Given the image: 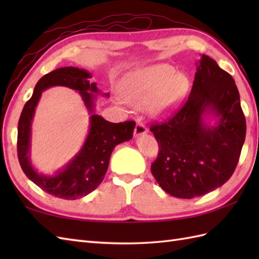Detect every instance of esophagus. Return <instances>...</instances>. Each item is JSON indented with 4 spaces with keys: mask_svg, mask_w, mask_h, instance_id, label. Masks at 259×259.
<instances>
[{
    "mask_svg": "<svg viewBox=\"0 0 259 259\" xmlns=\"http://www.w3.org/2000/svg\"><path fill=\"white\" fill-rule=\"evenodd\" d=\"M148 133V130L146 128V125L144 123H137L136 124V128H135V136L136 137H140V136H144Z\"/></svg>",
    "mask_w": 259,
    "mask_h": 259,
    "instance_id": "obj_1",
    "label": "esophagus"
}]
</instances>
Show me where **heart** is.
<instances>
[{"label":"heart","mask_w":259,"mask_h":259,"mask_svg":"<svg viewBox=\"0 0 259 259\" xmlns=\"http://www.w3.org/2000/svg\"><path fill=\"white\" fill-rule=\"evenodd\" d=\"M188 88L189 80L186 74L177 73L171 65L163 63L130 71L119 83L120 95L126 102L138 108L149 104L151 114L157 118L172 113ZM124 102L118 100L120 104H124Z\"/></svg>","instance_id":"heart-1"}]
</instances>
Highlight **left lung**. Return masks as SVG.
Listing matches in <instances>:
<instances>
[{"label":"left lung","instance_id":"left-lung-1","mask_svg":"<svg viewBox=\"0 0 259 259\" xmlns=\"http://www.w3.org/2000/svg\"><path fill=\"white\" fill-rule=\"evenodd\" d=\"M185 106L150 128L159 145L151 172L169 195L191 199L232 177L245 142L246 120L233 76L206 54Z\"/></svg>","mask_w":259,"mask_h":259}]
</instances>
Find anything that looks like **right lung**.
I'll return each instance as SVG.
<instances>
[{
  "mask_svg": "<svg viewBox=\"0 0 259 259\" xmlns=\"http://www.w3.org/2000/svg\"><path fill=\"white\" fill-rule=\"evenodd\" d=\"M91 72L88 70L64 67L43 75L35 84L31 99L24 104L18 125V157L26 177L48 194L61 199L74 200L95 190L102 183L111 153L115 146L129 141L134 136V121L112 123L96 113L98 95L104 98L97 83H90ZM52 86H67L75 90L90 113V131L80 150L62 168L53 175L38 173L31 163V122L41 92Z\"/></svg>",
  "mask_w": 259,
  "mask_h": 259,
  "instance_id": "add662e5",
  "label": "right lung"
}]
</instances>
